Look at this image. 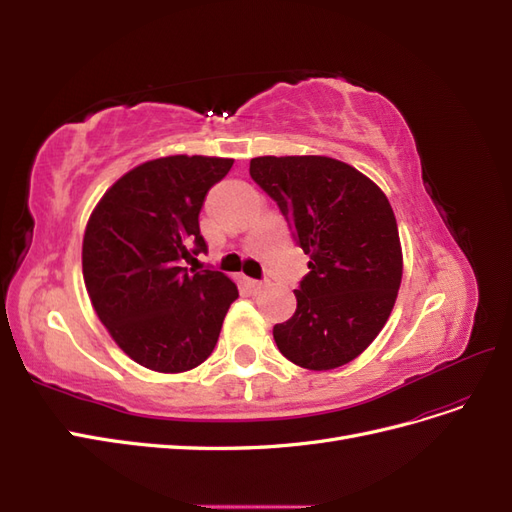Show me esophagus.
I'll return each instance as SVG.
<instances>
[{
    "mask_svg": "<svg viewBox=\"0 0 512 512\" xmlns=\"http://www.w3.org/2000/svg\"><path fill=\"white\" fill-rule=\"evenodd\" d=\"M247 286H250L252 292H260L262 288H265V282H258V280H247Z\"/></svg>",
    "mask_w": 512,
    "mask_h": 512,
    "instance_id": "esophagus-1",
    "label": "esophagus"
}]
</instances>
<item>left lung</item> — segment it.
<instances>
[{
    "instance_id": "1",
    "label": "left lung",
    "mask_w": 512,
    "mask_h": 512,
    "mask_svg": "<svg viewBox=\"0 0 512 512\" xmlns=\"http://www.w3.org/2000/svg\"><path fill=\"white\" fill-rule=\"evenodd\" d=\"M252 179L280 207L309 256L297 312L273 339L294 365L327 371L356 359L397 299L404 256L395 213L378 185L327 156H262Z\"/></svg>"
}]
</instances>
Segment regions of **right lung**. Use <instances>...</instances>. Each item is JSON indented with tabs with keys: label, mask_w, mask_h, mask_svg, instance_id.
Listing matches in <instances>:
<instances>
[{
	"label": "right lung",
	"mask_w": 512,
	"mask_h": 512,
	"mask_svg": "<svg viewBox=\"0 0 512 512\" xmlns=\"http://www.w3.org/2000/svg\"><path fill=\"white\" fill-rule=\"evenodd\" d=\"M230 158L168 156L117 179L83 237V277L100 322L132 361L160 374L198 367L213 352L237 284L183 262L207 252L198 213Z\"/></svg>",
	"instance_id": "1"
}]
</instances>
